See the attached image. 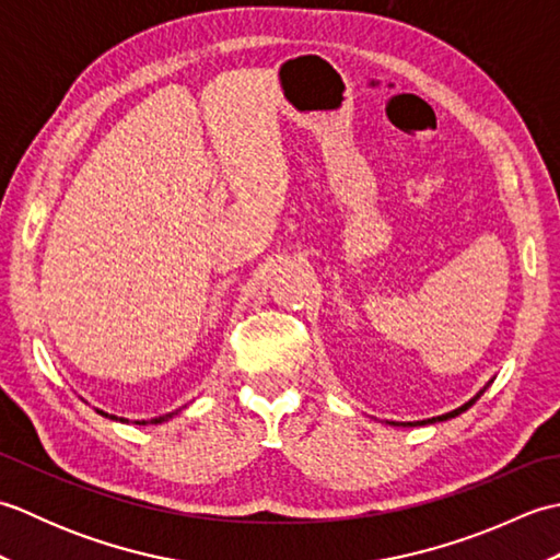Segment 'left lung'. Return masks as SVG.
Listing matches in <instances>:
<instances>
[{"instance_id":"obj_1","label":"left lung","mask_w":560,"mask_h":560,"mask_svg":"<svg viewBox=\"0 0 560 560\" xmlns=\"http://www.w3.org/2000/svg\"><path fill=\"white\" fill-rule=\"evenodd\" d=\"M489 385H491V383H489ZM489 385H486V387H489ZM486 387H483V389H486ZM483 389L479 392V395H477V397H471V399H469L467 404H462V407H459V409H455V411H450V413H443V416H433V419H425V421H416V423H404V425H425V423H435V421H447V419H455V416H459L462 411H467V409L471 407V404H474V401H477V399H479V397L483 395Z\"/></svg>"}]
</instances>
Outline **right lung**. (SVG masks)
Here are the masks:
<instances>
[{"mask_svg":"<svg viewBox=\"0 0 560 560\" xmlns=\"http://www.w3.org/2000/svg\"><path fill=\"white\" fill-rule=\"evenodd\" d=\"M98 413H103V416H108V419H115L117 421V416H110V413H105V411H98ZM175 413V411H173ZM173 413H165V416H159V419H151V423H163V421H168ZM120 421H125V419H120ZM139 425H147L149 421H137Z\"/></svg>","mask_w":560,"mask_h":560,"instance_id":"1","label":"right lung"}]
</instances>
